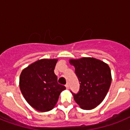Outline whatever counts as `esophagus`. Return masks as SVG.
I'll return each instance as SVG.
<instances>
[{"mask_svg":"<svg viewBox=\"0 0 130 130\" xmlns=\"http://www.w3.org/2000/svg\"><path fill=\"white\" fill-rule=\"evenodd\" d=\"M65 87H66V88L67 89V90H68V89H69V84H66V85H65Z\"/></svg>","mask_w":130,"mask_h":130,"instance_id":"esophagus-1","label":"esophagus"}]
</instances>
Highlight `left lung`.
Instances as JSON below:
<instances>
[{
	"mask_svg": "<svg viewBox=\"0 0 130 130\" xmlns=\"http://www.w3.org/2000/svg\"><path fill=\"white\" fill-rule=\"evenodd\" d=\"M80 82L79 92L73 94L79 107L91 110L105 99L111 84V69L105 62L93 57L69 59Z\"/></svg>",
	"mask_w": 130,
	"mask_h": 130,
	"instance_id": "8db88e82",
	"label": "left lung"
}]
</instances>
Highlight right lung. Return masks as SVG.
<instances>
[{"label": "right lung", "instance_id": "obj_1", "mask_svg": "<svg viewBox=\"0 0 130 130\" xmlns=\"http://www.w3.org/2000/svg\"><path fill=\"white\" fill-rule=\"evenodd\" d=\"M57 59H42L22 70L19 88L24 99L31 107L47 112L55 107L64 86L57 82L54 73Z\"/></svg>", "mask_w": 130, "mask_h": 130}]
</instances>
